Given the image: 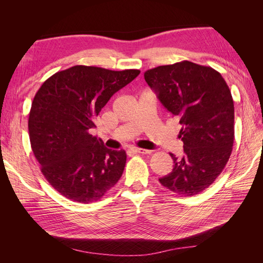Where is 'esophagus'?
I'll return each instance as SVG.
<instances>
[{
	"instance_id": "esophagus-1",
	"label": "esophagus",
	"mask_w": 263,
	"mask_h": 263,
	"mask_svg": "<svg viewBox=\"0 0 263 263\" xmlns=\"http://www.w3.org/2000/svg\"><path fill=\"white\" fill-rule=\"evenodd\" d=\"M130 150L135 154H150L151 153L150 150H147V149H144V148H136V147L130 148Z\"/></svg>"
}]
</instances>
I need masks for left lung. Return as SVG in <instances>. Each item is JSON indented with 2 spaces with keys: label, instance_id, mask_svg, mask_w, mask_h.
I'll use <instances>...</instances> for the list:
<instances>
[{
  "label": "left lung",
  "instance_id": "8db88e82",
  "mask_svg": "<svg viewBox=\"0 0 263 263\" xmlns=\"http://www.w3.org/2000/svg\"><path fill=\"white\" fill-rule=\"evenodd\" d=\"M145 80L181 124L184 154L159 179L172 192L198 194L224 170L234 145L235 108L229 87L211 67L181 61L147 70Z\"/></svg>",
  "mask_w": 263,
  "mask_h": 263
}]
</instances>
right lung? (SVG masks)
<instances>
[{
  "mask_svg": "<svg viewBox=\"0 0 263 263\" xmlns=\"http://www.w3.org/2000/svg\"><path fill=\"white\" fill-rule=\"evenodd\" d=\"M139 73L74 66L37 91L28 118L31 149L47 181L69 200L99 201L121 179L126 153L104 147L89 129L109 99Z\"/></svg>",
  "mask_w": 263,
  "mask_h": 263,
  "instance_id": "add662e5",
  "label": "right lung"
}]
</instances>
